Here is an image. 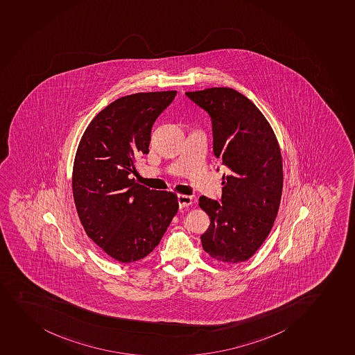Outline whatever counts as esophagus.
<instances>
[{
    "label": "esophagus",
    "mask_w": 355,
    "mask_h": 355,
    "mask_svg": "<svg viewBox=\"0 0 355 355\" xmlns=\"http://www.w3.org/2000/svg\"><path fill=\"white\" fill-rule=\"evenodd\" d=\"M178 202H179L180 208H186L188 205L193 203V198L187 196V195H178Z\"/></svg>",
    "instance_id": "obj_1"
}]
</instances>
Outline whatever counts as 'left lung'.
<instances>
[{"label":"left lung","instance_id":"1","mask_svg":"<svg viewBox=\"0 0 355 355\" xmlns=\"http://www.w3.org/2000/svg\"><path fill=\"white\" fill-rule=\"evenodd\" d=\"M209 113L214 154L228 173L220 202L201 196L210 225L202 247L215 261H248L269 236L283 191V161L269 121L257 106L230 87L186 92Z\"/></svg>","mask_w":355,"mask_h":355}]
</instances>
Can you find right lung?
Segmentation results:
<instances>
[{"label":"right lung","instance_id":"1","mask_svg":"<svg viewBox=\"0 0 355 355\" xmlns=\"http://www.w3.org/2000/svg\"><path fill=\"white\" fill-rule=\"evenodd\" d=\"M176 91L119 98L98 113L79 142L72 191L86 235L121 263L150 254L179 209L172 191H150L132 178L150 152L154 121Z\"/></svg>","mask_w":355,"mask_h":355}]
</instances>
